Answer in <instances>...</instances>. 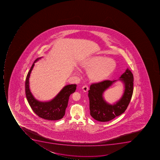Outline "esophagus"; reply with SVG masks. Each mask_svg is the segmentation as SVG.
<instances>
[{
	"label": "esophagus",
	"instance_id": "obj_1",
	"mask_svg": "<svg viewBox=\"0 0 160 160\" xmlns=\"http://www.w3.org/2000/svg\"><path fill=\"white\" fill-rule=\"evenodd\" d=\"M82 90H83L84 92H88V86H87V85H84V86H83L82 88Z\"/></svg>",
	"mask_w": 160,
	"mask_h": 160
}]
</instances>
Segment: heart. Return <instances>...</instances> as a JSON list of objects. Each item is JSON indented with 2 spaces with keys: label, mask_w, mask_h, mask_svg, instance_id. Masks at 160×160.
<instances>
[{
  "label": "heart",
  "mask_w": 160,
  "mask_h": 160,
  "mask_svg": "<svg viewBox=\"0 0 160 160\" xmlns=\"http://www.w3.org/2000/svg\"><path fill=\"white\" fill-rule=\"evenodd\" d=\"M81 67L86 70H89L88 74L91 81L99 82L106 79L113 72L117 63L112 58L93 56L83 62Z\"/></svg>",
  "instance_id": "heart-1"
}]
</instances>
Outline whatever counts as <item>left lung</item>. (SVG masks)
Segmentation results:
<instances>
[{
	"instance_id": "obj_1",
	"label": "left lung",
	"mask_w": 160,
	"mask_h": 160,
	"mask_svg": "<svg viewBox=\"0 0 160 160\" xmlns=\"http://www.w3.org/2000/svg\"><path fill=\"white\" fill-rule=\"evenodd\" d=\"M118 80L123 82L125 90L122 98L113 104L104 100L103 93L117 80H106L91 84L88 94L89 110L94 120L101 122L111 121L122 115L127 108L133 93V74L128 68Z\"/></svg>"
}]
</instances>
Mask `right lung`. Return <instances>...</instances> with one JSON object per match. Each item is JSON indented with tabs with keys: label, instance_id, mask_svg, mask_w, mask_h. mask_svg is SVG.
Segmentation results:
<instances>
[{
	"label": "right lung",
	"instance_id": "obj_1",
	"mask_svg": "<svg viewBox=\"0 0 160 160\" xmlns=\"http://www.w3.org/2000/svg\"><path fill=\"white\" fill-rule=\"evenodd\" d=\"M42 58H37L28 72L25 81V94L28 102L33 111L41 118L50 121L60 120L65 115L69 97L76 91L77 84L65 86L54 98L48 102H42L34 98L30 92L29 78L34 63Z\"/></svg>",
	"mask_w": 160,
	"mask_h": 160
}]
</instances>
